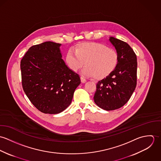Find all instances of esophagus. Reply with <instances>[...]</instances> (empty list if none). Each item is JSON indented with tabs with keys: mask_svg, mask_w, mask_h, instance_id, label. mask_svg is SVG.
Masks as SVG:
<instances>
[{
	"mask_svg": "<svg viewBox=\"0 0 161 161\" xmlns=\"http://www.w3.org/2000/svg\"><path fill=\"white\" fill-rule=\"evenodd\" d=\"M80 80H81L82 83H86V82H87V80L85 79H84V77H80Z\"/></svg>",
	"mask_w": 161,
	"mask_h": 161,
	"instance_id": "34e87169",
	"label": "esophagus"
}]
</instances>
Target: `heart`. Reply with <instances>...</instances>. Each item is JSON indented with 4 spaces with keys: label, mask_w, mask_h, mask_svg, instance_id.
Masks as SVG:
<instances>
[{
    "label": "heart",
    "mask_w": 161,
    "mask_h": 161,
    "mask_svg": "<svg viewBox=\"0 0 161 161\" xmlns=\"http://www.w3.org/2000/svg\"><path fill=\"white\" fill-rule=\"evenodd\" d=\"M65 61L69 69L77 72L84 65L82 73L100 80L108 77L115 70L118 56L115 49L97 42H82L69 50Z\"/></svg>",
    "instance_id": "1"
}]
</instances>
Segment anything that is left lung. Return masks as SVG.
Listing matches in <instances>:
<instances>
[{
    "label": "left lung",
    "mask_w": 161,
    "mask_h": 161,
    "mask_svg": "<svg viewBox=\"0 0 161 161\" xmlns=\"http://www.w3.org/2000/svg\"><path fill=\"white\" fill-rule=\"evenodd\" d=\"M118 61L108 77L99 80L93 100L101 108L109 111L123 107L135 91L137 80V58L133 49L125 42L110 36Z\"/></svg>",
    "instance_id": "1"
}]
</instances>
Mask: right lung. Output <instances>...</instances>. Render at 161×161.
<instances>
[{"instance_id": "add662e5", "label": "right lung", "mask_w": 161, "mask_h": 161, "mask_svg": "<svg viewBox=\"0 0 161 161\" xmlns=\"http://www.w3.org/2000/svg\"><path fill=\"white\" fill-rule=\"evenodd\" d=\"M59 43L46 42L29 48L21 60L23 91L44 114H57L70 104L79 75L62 59Z\"/></svg>"}]
</instances>
